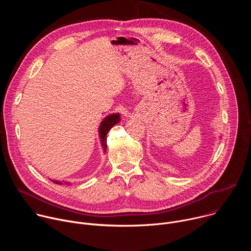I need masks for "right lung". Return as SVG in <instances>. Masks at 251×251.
Wrapping results in <instances>:
<instances>
[{
	"mask_svg": "<svg viewBox=\"0 0 251 251\" xmlns=\"http://www.w3.org/2000/svg\"><path fill=\"white\" fill-rule=\"evenodd\" d=\"M120 122V114L119 113H115V114H111L109 116H107L106 118H104V120L101 122L100 126H99V135H100V140H101V144H102V147H103V150L104 152H106V147H107V144H106V140H107V133L109 132V130L114 126L116 125L117 123ZM53 183L55 184H62L61 182L59 181H52ZM68 184V183H66Z\"/></svg>",
	"mask_w": 251,
	"mask_h": 251,
	"instance_id": "right-lung-1",
	"label": "right lung"
}]
</instances>
